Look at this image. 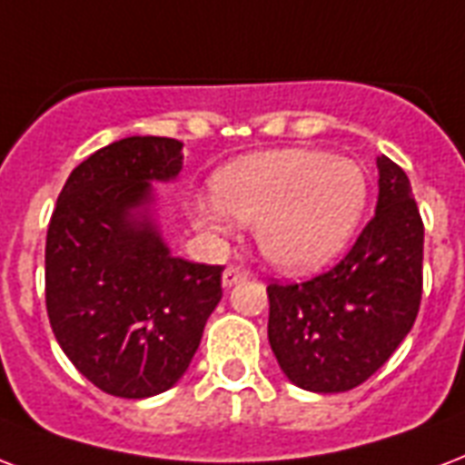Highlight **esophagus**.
Returning a JSON list of instances; mask_svg holds the SVG:
<instances>
[{
	"mask_svg": "<svg viewBox=\"0 0 465 465\" xmlns=\"http://www.w3.org/2000/svg\"><path fill=\"white\" fill-rule=\"evenodd\" d=\"M251 272L246 271V268H241V265H226L224 268V275H222V280H224L226 288H232V285H236V282H241V280H246Z\"/></svg>",
	"mask_w": 465,
	"mask_h": 465,
	"instance_id": "34e87169",
	"label": "esophagus"
}]
</instances>
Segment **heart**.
<instances>
[{"instance_id":"1","label":"heart","mask_w":465,"mask_h":465,"mask_svg":"<svg viewBox=\"0 0 465 465\" xmlns=\"http://www.w3.org/2000/svg\"><path fill=\"white\" fill-rule=\"evenodd\" d=\"M214 197L193 202L200 232L224 233L232 217L256 224L258 248L285 271L327 263L356 232L368 200L359 163L307 148L239 158L212 177Z\"/></svg>"}]
</instances>
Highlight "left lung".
<instances>
[{"label":"left lung","instance_id":"obj_1","mask_svg":"<svg viewBox=\"0 0 465 465\" xmlns=\"http://www.w3.org/2000/svg\"><path fill=\"white\" fill-rule=\"evenodd\" d=\"M378 204L351 251L304 282H271L268 341L312 392L366 382L410 334L421 302L424 224L405 170L378 158Z\"/></svg>","mask_w":465,"mask_h":465}]
</instances>
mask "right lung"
I'll return each instance as SVG.
<instances>
[{"mask_svg": "<svg viewBox=\"0 0 465 465\" xmlns=\"http://www.w3.org/2000/svg\"><path fill=\"white\" fill-rule=\"evenodd\" d=\"M183 143L129 136L99 148L60 190L45 236V310L60 349L114 398L173 388L222 300L224 265L170 256L155 224L134 212L151 180H173Z\"/></svg>", "mask_w": 465, "mask_h": 465, "instance_id": "1", "label": "right lung"}]
</instances>
